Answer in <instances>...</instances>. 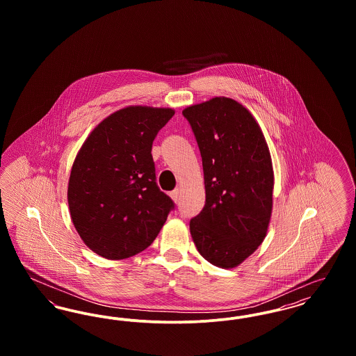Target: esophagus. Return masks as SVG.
<instances>
[{"label": "esophagus", "instance_id": "1", "mask_svg": "<svg viewBox=\"0 0 356 356\" xmlns=\"http://www.w3.org/2000/svg\"><path fill=\"white\" fill-rule=\"evenodd\" d=\"M170 195V197H172L176 203H179V200H180V189H179V188H177V189H173Z\"/></svg>", "mask_w": 356, "mask_h": 356}]
</instances>
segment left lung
<instances>
[{"label":"left lung","mask_w":356,"mask_h":356,"mask_svg":"<svg viewBox=\"0 0 356 356\" xmlns=\"http://www.w3.org/2000/svg\"><path fill=\"white\" fill-rule=\"evenodd\" d=\"M203 160L205 205L189 221L197 251L211 264L234 268L267 235L272 213L271 154L260 127L227 97L183 111Z\"/></svg>","instance_id":"8db88e82"}]
</instances>
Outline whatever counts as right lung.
I'll return each mask as SVG.
<instances>
[{
    "label": "right lung",
    "instance_id": "1",
    "mask_svg": "<svg viewBox=\"0 0 356 356\" xmlns=\"http://www.w3.org/2000/svg\"><path fill=\"white\" fill-rule=\"evenodd\" d=\"M170 108L128 106L85 140L68 186L70 218L85 244L111 260L152 244L175 203L156 183L152 144L172 119Z\"/></svg>",
    "mask_w": 356,
    "mask_h": 356
}]
</instances>
